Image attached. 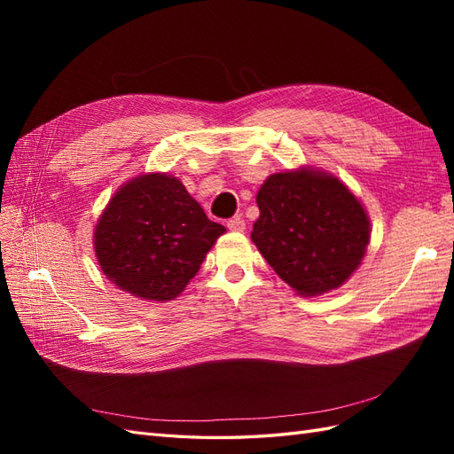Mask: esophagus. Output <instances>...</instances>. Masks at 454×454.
<instances>
[{
  "mask_svg": "<svg viewBox=\"0 0 454 454\" xmlns=\"http://www.w3.org/2000/svg\"><path fill=\"white\" fill-rule=\"evenodd\" d=\"M227 227H229V231H235V232H244V229H246V223H244V219L239 215V217H232V219H229V222H227Z\"/></svg>",
  "mask_w": 454,
  "mask_h": 454,
  "instance_id": "esophagus-1",
  "label": "esophagus"
}]
</instances>
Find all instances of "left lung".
Instances as JSON below:
<instances>
[{
	"label": "left lung",
	"mask_w": 454,
	"mask_h": 454,
	"mask_svg": "<svg viewBox=\"0 0 454 454\" xmlns=\"http://www.w3.org/2000/svg\"><path fill=\"white\" fill-rule=\"evenodd\" d=\"M255 200L252 240L297 295L337 290L362 265L369 215L337 176L310 167L270 174Z\"/></svg>",
	"instance_id": "left-lung-1"
}]
</instances>
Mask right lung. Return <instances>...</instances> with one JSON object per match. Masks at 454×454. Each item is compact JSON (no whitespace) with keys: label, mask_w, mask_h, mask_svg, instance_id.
Instances as JSON below:
<instances>
[{"label":"right lung","mask_w":454,"mask_h":454,"mask_svg":"<svg viewBox=\"0 0 454 454\" xmlns=\"http://www.w3.org/2000/svg\"><path fill=\"white\" fill-rule=\"evenodd\" d=\"M223 232L176 176L147 172L115 191L92 242L102 272L119 290L164 303L185 290Z\"/></svg>","instance_id":"right-lung-1"}]
</instances>
